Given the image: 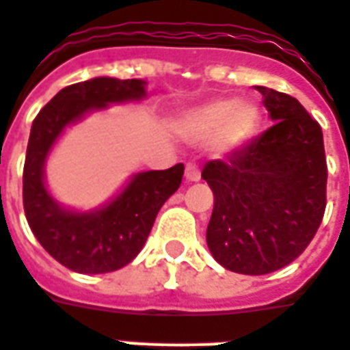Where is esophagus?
Listing matches in <instances>:
<instances>
[{"instance_id": "esophagus-1", "label": "esophagus", "mask_w": 350, "mask_h": 350, "mask_svg": "<svg viewBox=\"0 0 350 350\" xmlns=\"http://www.w3.org/2000/svg\"><path fill=\"white\" fill-rule=\"evenodd\" d=\"M185 178H187L189 182H198L200 180V168H198V165H187L185 167Z\"/></svg>"}]
</instances>
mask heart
Here are the masks:
<instances>
[{
  "label": "heart",
  "mask_w": 350,
  "mask_h": 350,
  "mask_svg": "<svg viewBox=\"0 0 350 350\" xmlns=\"http://www.w3.org/2000/svg\"><path fill=\"white\" fill-rule=\"evenodd\" d=\"M260 126V111L248 102L219 98L198 105L180 118L178 131L191 141L213 137L217 152H230L254 137Z\"/></svg>",
  "instance_id": "heart-1"
}]
</instances>
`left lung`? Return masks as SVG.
Instances as JSON below:
<instances>
[{
    "label": "left lung",
    "mask_w": 350,
    "mask_h": 350,
    "mask_svg": "<svg viewBox=\"0 0 350 350\" xmlns=\"http://www.w3.org/2000/svg\"><path fill=\"white\" fill-rule=\"evenodd\" d=\"M256 89L274 124L202 170L215 200L208 247L222 267L241 274H269L297 260L327 208L319 122L293 96Z\"/></svg>",
    "instance_id": "1"
}]
</instances>
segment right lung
Returning a JSON list of instances; mask_svg holds the SVG:
<instances>
[{
    "label": "right lung",
    "instance_id": "obj_1",
    "mask_svg": "<svg viewBox=\"0 0 350 350\" xmlns=\"http://www.w3.org/2000/svg\"><path fill=\"white\" fill-rule=\"evenodd\" d=\"M142 96L141 79L94 77L59 90L33 120L23 165V211L44 250L70 271L100 274L128 265L148 239L157 211L182 183L183 163L141 172L109 206L94 213L66 211L44 187L46 155L66 124L90 109Z\"/></svg>",
    "mask_w": 350,
    "mask_h": 350
}]
</instances>
